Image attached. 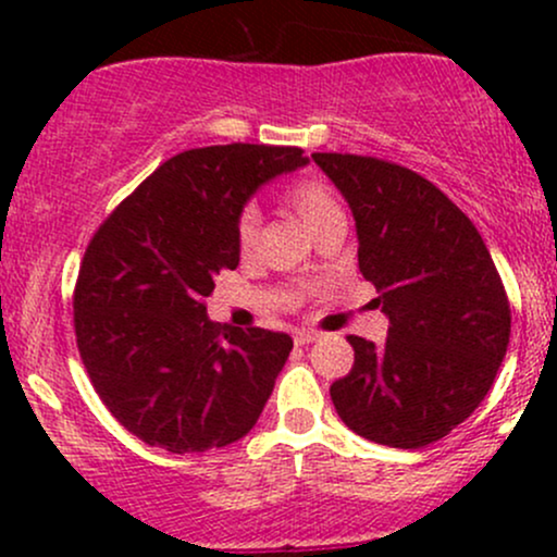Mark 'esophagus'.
Here are the masks:
<instances>
[{
  "instance_id": "34e87169",
  "label": "esophagus",
  "mask_w": 557,
  "mask_h": 557,
  "mask_svg": "<svg viewBox=\"0 0 557 557\" xmlns=\"http://www.w3.org/2000/svg\"><path fill=\"white\" fill-rule=\"evenodd\" d=\"M293 341H296V345H309L319 341V332H311V330H298L296 335H293Z\"/></svg>"
}]
</instances>
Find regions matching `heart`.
Instances as JSON below:
<instances>
[{"instance_id":"obj_1","label":"heart","mask_w":557,"mask_h":557,"mask_svg":"<svg viewBox=\"0 0 557 557\" xmlns=\"http://www.w3.org/2000/svg\"><path fill=\"white\" fill-rule=\"evenodd\" d=\"M283 201L298 214V220L309 227L311 235H317L319 230L327 227L330 222L343 220V209L341 203H337L335 194H332L330 185L317 175L296 177V181L283 190ZM259 227V209L243 207L238 220H235V246H238L240 257H248V253L257 248Z\"/></svg>"}]
</instances>
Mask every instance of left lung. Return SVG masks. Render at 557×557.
Here are the masks:
<instances>
[{
    "label": "left lung",
    "instance_id": "8db88e82",
    "mask_svg": "<svg viewBox=\"0 0 557 557\" xmlns=\"http://www.w3.org/2000/svg\"><path fill=\"white\" fill-rule=\"evenodd\" d=\"M348 201L359 270L387 341L348 335L354 367L330 395L348 430L424 447L474 413L508 350L510 304L474 222L419 172L376 157L311 154Z\"/></svg>",
    "mask_w": 557,
    "mask_h": 557
}]
</instances>
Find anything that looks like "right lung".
<instances>
[{"label":"right lung","mask_w":557,"mask_h":557,"mask_svg":"<svg viewBox=\"0 0 557 557\" xmlns=\"http://www.w3.org/2000/svg\"><path fill=\"white\" fill-rule=\"evenodd\" d=\"M309 159L296 146L175 154L101 222L73 293L75 341L101 403L146 445L203 453L246 437L290 356L285 332L209 322L235 270V220L259 185Z\"/></svg>","instance_id":"right-lung-1"}]
</instances>
